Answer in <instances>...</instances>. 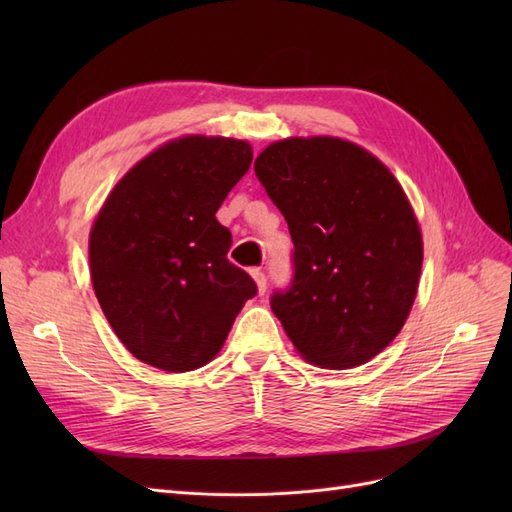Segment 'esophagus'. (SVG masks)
Returning <instances> with one entry per match:
<instances>
[{
  "label": "esophagus",
  "mask_w": 512,
  "mask_h": 512,
  "mask_svg": "<svg viewBox=\"0 0 512 512\" xmlns=\"http://www.w3.org/2000/svg\"><path fill=\"white\" fill-rule=\"evenodd\" d=\"M252 277H254V282L258 286V294H265L267 292V275H265V271L252 269Z\"/></svg>",
  "instance_id": "34e87169"
}]
</instances>
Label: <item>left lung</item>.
<instances>
[{
    "instance_id": "8db88e82",
    "label": "left lung",
    "mask_w": 512,
    "mask_h": 512,
    "mask_svg": "<svg viewBox=\"0 0 512 512\" xmlns=\"http://www.w3.org/2000/svg\"><path fill=\"white\" fill-rule=\"evenodd\" d=\"M286 218L294 275L273 314L305 361L350 369L389 346L423 265L408 196L378 158L333 136L286 138L254 162Z\"/></svg>"
}]
</instances>
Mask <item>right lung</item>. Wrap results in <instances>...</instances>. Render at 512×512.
Returning a JSON list of instances; mask_svg holds the SVG:
<instances>
[{
	"label": "right lung",
	"instance_id": "add662e5",
	"mask_svg": "<svg viewBox=\"0 0 512 512\" xmlns=\"http://www.w3.org/2000/svg\"><path fill=\"white\" fill-rule=\"evenodd\" d=\"M252 147L183 136L130 168L89 235V267L106 320L138 361L164 371L209 363L256 282L228 260L220 205L252 164Z\"/></svg>",
	"mask_w": 512,
	"mask_h": 512
}]
</instances>
